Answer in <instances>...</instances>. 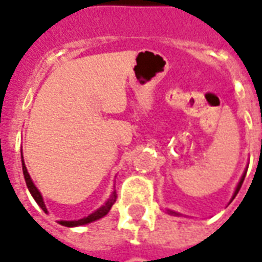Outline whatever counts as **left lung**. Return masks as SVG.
Returning <instances> with one entry per match:
<instances>
[{
  "mask_svg": "<svg viewBox=\"0 0 262 262\" xmlns=\"http://www.w3.org/2000/svg\"><path fill=\"white\" fill-rule=\"evenodd\" d=\"M246 174H247V171H244V174H243L242 178H240V181H238V184H237L236 191H234V193H233V198H231V199H234L237 193H238V191H240V188H242L243 181H244V178H246ZM167 213H168V214H174V216H181V213H178V212H174V210H170V209H167Z\"/></svg>",
  "mask_w": 262,
  "mask_h": 262,
  "instance_id": "1",
  "label": "left lung"
}]
</instances>
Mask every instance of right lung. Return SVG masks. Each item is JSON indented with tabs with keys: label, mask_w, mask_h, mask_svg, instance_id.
Wrapping results in <instances>:
<instances>
[{
	"label": "right lung",
	"mask_w": 262,
	"mask_h": 262,
	"mask_svg": "<svg viewBox=\"0 0 262 262\" xmlns=\"http://www.w3.org/2000/svg\"><path fill=\"white\" fill-rule=\"evenodd\" d=\"M22 171H24V177H25L26 187H28V189H29L31 195L33 196V199L36 201L37 205L42 208L43 212H45V213H48L46 205H45V202H43L42 193L39 192V189H37L36 185L33 184L31 176H29V172H28V170H26L25 161H24V156H22ZM115 201H116V192L114 191V192L111 193V196L108 198V201L103 203L101 208H98L94 213L88 214L86 217H82V219H78V220H59V223L61 226H66V227H77V226L88 225V223H91V222H95V220L103 217L105 214H108V212L111 210V208H112V205L115 203Z\"/></svg>",
	"instance_id": "1"
}]
</instances>
